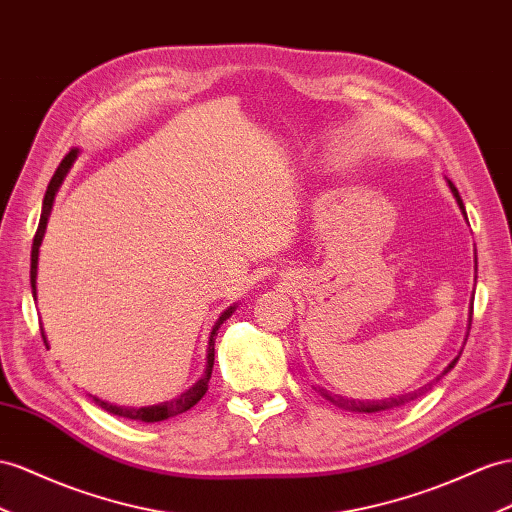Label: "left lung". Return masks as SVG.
<instances>
[{
	"mask_svg": "<svg viewBox=\"0 0 512 512\" xmlns=\"http://www.w3.org/2000/svg\"><path fill=\"white\" fill-rule=\"evenodd\" d=\"M448 186H450V190H452V194H454V199H456L458 207H461V212H463V216H465V220H467L465 205H463V201H461V194H458V190L454 188V183H452L450 179H448ZM476 264H478V259H476ZM471 309H474V307H471ZM469 329H471V316H469ZM461 352H463V350H461ZM458 357H461V355H458ZM458 357H454V359L448 363V368H445V370L441 372V376H445V374H448V372L454 368ZM441 376H437V381H439ZM432 383H435V381H432ZM432 383H430V385H432ZM430 385H428V387H430ZM316 391H320V396H322L324 400L333 402L335 406H339V409H346V411H352V413H378V411L396 409V406H402V404H406V402H411V400L419 398V396H422V393L426 391V387L417 389V391H413V393H404V396H398V398H387V400H352V398H344V396H337V393L326 391L324 387H316Z\"/></svg>",
	"mask_w": 512,
	"mask_h": 512,
	"instance_id": "8db88e82",
	"label": "left lung"
}]
</instances>
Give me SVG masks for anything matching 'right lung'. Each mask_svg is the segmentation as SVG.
Wrapping results in <instances>:
<instances>
[{"instance_id": "add662e5", "label": "right lung", "mask_w": 512, "mask_h": 512, "mask_svg": "<svg viewBox=\"0 0 512 512\" xmlns=\"http://www.w3.org/2000/svg\"><path fill=\"white\" fill-rule=\"evenodd\" d=\"M77 149H71L67 155H64V160L60 162V166L56 168L54 177H51L49 186H47V192H45V199H43V212H41V222H38V229H36V235H34V244H32V266H30V283H32V296L36 300V274H38V248H41L43 244V238H45V229H47V220H49V214H51V207H54V201H56V194L62 186L64 177H67V173L71 170L73 162L77 160ZM235 307L238 305H231L227 307L225 311L220 313V318L216 320L214 329H212V335H209V344H207V365H205V372L203 376L196 381L190 389H186L181 393V396L173 398V400H166V402H160V404H153V406H140V409H136V406H119V404H110L106 400H99L97 396H90L95 400L97 406H101L103 411H108L112 415H119V417H127V419H138V422H147V424H153V422H162V419H168V417H175L179 413H186L188 409H192V406L199 402L205 391H207V383L209 378H212V368H214V339H216V331L220 329V324L225 322L227 318H231V313L235 311ZM43 339H45V346H47V337H45V331H43ZM49 348V346H47Z\"/></svg>"}]
</instances>
